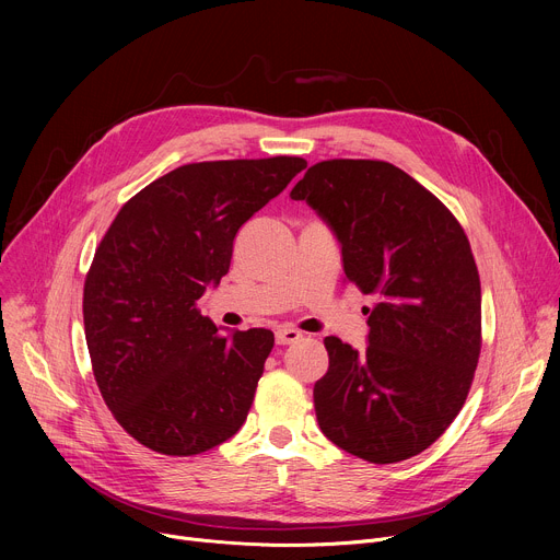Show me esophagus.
Instances as JSON below:
<instances>
[{
	"label": "esophagus",
	"instance_id": "obj_1",
	"mask_svg": "<svg viewBox=\"0 0 560 560\" xmlns=\"http://www.w3.org/2000/svg\"><path fill=\"white\" fill-rule=\"evenodd\" d=\"M301 337H303V335H301L299 330H294V328H288V326L279 328V330H277V335H275V339H277V346H290V343H296Z\"/></svg>",
	"mask_w": 560,
	"mask_h": 560
}]
</instances>
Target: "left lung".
I'll use <instances>...</instances> for the list:
<instances>
[{
  "label": "left lung",
  "instance_id": "left-lung-1",
  "mask_svg": "<svg viewBox=\"0 0 560 560\" xmlns=\"http://www.w3.org/2000/svg\"><path fill=\"white\" fill-rule=\"evenodd\" d=\"M341 242L346 279L376 303L368 348L326 337L322 432L370 463L428 450L456 419L481 354V279L456 217L401 168L328 159L292 188Z\"/></svg>",
  "mask_w": 560,
  "mask_h": 560
}]
</instances>
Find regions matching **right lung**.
Listing matches in <instances>:
<instances>
[{
	"mask_svg": "<svg viewBox=\"0 0 560 560\" xmlns=\"http://www.w3.org/2000/svg\"><path fill=\"white\" fill-rule=\"evenodd\" d=\"M305 166L288 154L179 166L128 199L100 242L84 283L93 374L152 452L201 454L244 425L275 335L223 337L197 301L228 275L236 230Z\"/></svg>",
	"mask_w": 560,
	"mask_h": 560,
	"instance_id": "right-lung-1",
	"label": "right lung"
}]
</instances>
